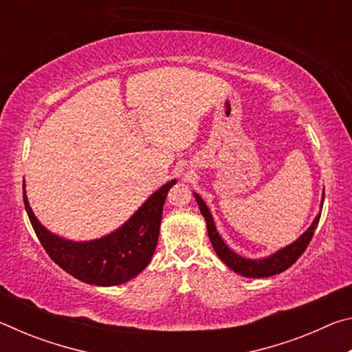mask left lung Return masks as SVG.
Here are the masks:
<instances>
[{
	"label": "left lung",
	"mask_w": 352,
	"mask_h": 352,
	"mask_svg": "<svg viewBox=\"0 0 352 352\" xmlns=\"http://www.w3.org/2000/svg\"><path fill=\"white\" fill-rule=\"evenodd\" d=\"M194 197L197 200L201 216L205 217L208 236H210L214 252L217 253L220 261L225 262V265L230 267V269L236 272L237 275H242L245 278H267V276L278 275V273L287 270L289 267L292 264H295L296 259L305 253V250L309 245V242H311L315 230H317V225L320 222L321 210H323V201H324V190H323V195H321L320 211L305 233L298 237L296 241L289 243V245L276 250L275 253L265 256V258H258V259L243 258V256L237 254L233 248L226 245L225 241L222 239V236L219 234V231L216 228V223H214L210 208H208L204 199H201L197 192H194Z\"/></svg>",
	"instance_id": "1"
}]
</instances>
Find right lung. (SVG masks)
<instances>
[{
  "label": "right lung",
  "instance_id": "add662e5",
  "mask_svg": "<svg viewBox=\"0 0 352 352\" xmlns=\"http://www.w3.org/2000/svg\"><path fill=\"white\" fill-rule=\"evenodd\" d=\"M177 180L164 183L119 228L91 241L54 234L35 217L23 183V200L38 241L50 258L82 283L110 287L130 281L151 262L158 243L164 200Z\"/></svg>",
  "mask_w": 352,
  "mask_h": 352
}]
</instances>
